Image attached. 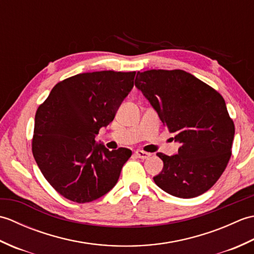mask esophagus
Here are the masks:
<instances>
[{"label":"esophagus","instance_id":"obj_1","mask_svg":"<svg viewBox=\"0 0 254 254\" xmlns=\"http://www.w3.org/2000/svg\"><path fill=\"white\" fill-rule=\"evenodd\" d=\"M135 155L137 156L138 158H141V159H147V158L150 157V154L149 153H146V152H144V150H139V149L136 150Z\"/></svg>","mask_w":254,"mask_h":254}]
</instances>
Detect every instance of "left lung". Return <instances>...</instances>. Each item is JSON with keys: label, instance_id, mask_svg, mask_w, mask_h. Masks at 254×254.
Segmentation results:
<instances>
[{"label": "left lung", "instance_id": "left-lung-1", "mask_svg": "<svg viewBox=\"0 0 254 254\" xmlns=\"http://www.w3.org/2000/svg\"><path fill=\"white\" fill-rule=\"evenodd\" d=\"M135 86L181 143L177 155L157 153L164 168L154 177L156 185L181 198L209 190L228 165L235 136L223 96L182 69L137 72Z\"/></svg>", "mask_w": 254, "mask_h": 254}]
</instances>
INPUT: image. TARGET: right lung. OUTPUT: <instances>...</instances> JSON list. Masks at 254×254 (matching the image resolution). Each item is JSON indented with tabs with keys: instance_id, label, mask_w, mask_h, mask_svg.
Returning <instances> with one entry per match:
<instances>
[{
	"instance_id": "right-lung-1",
	"label": "right lung",
	"mask_w": 254,
	"mask_h": 254,
	"mask_svg": "<svg viewBox=\"0 0 254 254\" xmlns=\"http://www.w3.org/2000/svg\"><path fill=\"white\" fill-rule=\"evenodd\" d=\"M136 72L100 71L59 82L38 107L31 149L46 180L62 196L87 203L116 186L132 150L95 144L115 119Z\"/></svg>"
}]
</instances>
